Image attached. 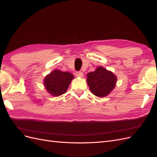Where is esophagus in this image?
Returning <instances> with one entry per match:
<instances>
[{
  "instance_id": "1",
  "label": "esophagus",
  "mask_w": 157,
  "mask_h": 157,
  "mask_svg": "<svg viewBox=\"0 0 157 157\" xmlns=\"http://www.w3.org/2000/svg\"><path fill=\"white\" fill-rule=\"evenodd\" d=\"M75 75L78 78H82L83 76V74L82 71H77L75 73Z\"/></svg>"
}]
</instances>
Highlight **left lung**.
<instances>
[{"label":"left lung","mask_w":157,"mask_h":157,"mask_svg":"<svg viewBox=\"0 0 157 157\" xmlns=\"http://www.w3.org/2000/svg\"><path fill=\"white\" fill-rule=\"evenodd\" d=\"M87 83L94 95L104 98L110 94L116 87L117 77L111 71L104 67H98L96 70L87 75Z\"/></svg>","instance_id":"1"}]
</instances>
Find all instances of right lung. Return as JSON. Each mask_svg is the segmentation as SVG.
Returning a JSON list of instances; mask_svg holds the SVG:
<instances>
[{
  "mask_svg": "<svg viewBox=\"0 0 157 157\" xmlns=\"http://www.w3.org/2000/svg\"><path fill=\"white\" fill-rule=\"evenodd\" d=\"M74 76L67 71L55 70L47 75L43 79V84L47 92L53 96H59L67 92Z\"/></svg>",
  "mask_w": 157,
  "mask_h": 157,
  "instance_id": "add662e5",
  "label": "right lung"
}]
</instances>
